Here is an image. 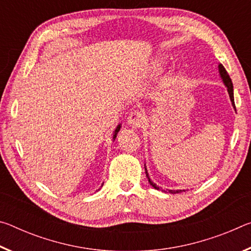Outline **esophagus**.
Segmentation results:
<instances>
[{"mask_svg": "<svg viewBox=\"0 0 251 251\" xmlns=\"http://www.w3.org/2000/svg\"><path fill=\"white\" fill-rule=\"evenodd\" d=\"M145 122H146L145 115H144L143 113L138 112V110H134L133 113H130L128 116V121H127V123H128L133 128H139V127H142L144 124H145Z\"/></svg>", "mask_w": 251, "mask_h": 251, "instance_id": "esophagus-1", "label": "esophagus"}]
</instances>
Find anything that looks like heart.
<instances>
[{
  "instance_id": "1",
  "label": "heart",
  "mask_w": 251,
  "mask_h": 251,
  "mask_svg": "<svg viewBox=\"0 0 251 251\" xmlns=\"http://www.w3.org/2000/svg\"><path fill=\"white\" fill-rule=\"evenodd\" d=\"M165 65H166V58L164 56H157L152 59L150 67H148V73L151 75L158 74L160 71L164 70Z\"/></svg>"
}]
</instances>
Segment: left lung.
<instances>
[{
  "instance_id": "obj_1",
  "label": "left lung",
  "mask_w": 251,
  "mask_h": 251,
  "mask_svg": "<svg viewBox=\"0 0 251 251\" xmlns=\"http://www.w3.org/2000/svg\"><path fill=\"white\" fill-rule=\"evenodd\" d=\"M218 69H219V74H220V76H222L223 82H224V84H225V86L227 87L228 94H229V97H230V100H231V103H232L233 108L236 109L235 100H233V86H232V82H231V79H230V77H229V75H228V73H227V71L225 70V67L223 66V64H219V65H218ZM145 173H146V177L148 178V181H150V184H151L152 187H154L155 189L158 190V189H159V187H158V186H156V184H154V182H152V181L151 180L150 176H148V173H147L146 166H145ZM180 192H181V190H168V193H171V194H176V193H180Z\"/></svg>"
}]
</instances>
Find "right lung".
Masks as SVG:
<instances>
[{
	"mask_svg": "<svg viewBox=\"0 0 251 251\" xmlns=\"http://www.w3.org/2000/svg\"><path fill=\"white\" fill-rule=\"evenodd\" d=\"M120 129H121V124H120V125H118V126L116 127V129H115V131H114V136H113V138H114V139H115V138H116V136H117V133H118V131H120Z\"/></svg>",
	"mask_w": 251,
	"mask_h": 251,
	"instance_id": "obj_1",
	"label": "right lung"
}]
</instances>
